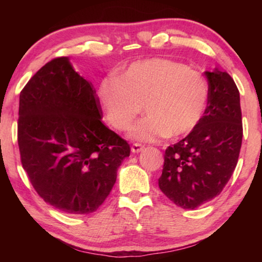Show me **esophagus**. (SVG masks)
Listing matches in <instances>:
<instances>
[{"label": "esophagus", "instance_id": "esophagus-1", "mask_svg": "<svg viewBox=\"0 0 262 262\" xmlns=\"http://www.w3.org/2000/svg\"><path fill=\"white\" fill-rule=\"evenodd\" d=\"M144 148H145V146L139 144V143H134V144H132V146H131V151L132 152H141L142 150H144Z\"/></svg>", "mask_w": 262, "mask_h": 262}]
</instances>
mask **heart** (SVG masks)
Instances as JSON below:
<instances>
[{"mask_svg": "<svg viewBox=\"0 0 262 262\" xmlns=\"http://www.w3.org/2000/svg\"><path fill=\"white\" fill-rule=\"evenodd\" d=\"M98 96L108 124L119 131L127 130L144 106L148 116L130 136L156 142L194 131L205 117L210 89L198 70L173 59L149 58L130 64L117 77L103 78Z\"/></svg>", "mask_w": 262, "mask_h": 262, "instance_id": "b5f03b06", "label": "heart"}]
</instances>
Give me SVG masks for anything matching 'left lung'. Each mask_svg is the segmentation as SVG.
Masks as SVG:
<instances>
[{
	"label": "left lung",
	"instance_id": "left-lung-1",
	"mask_svg": "<svg viewBox=\"0 0 262 262\" xmlns=\"http://www.w3.org/2000/svg\"><path fill=\"white\" fill-rule=\"evenodd\" d=\"M210 99L194 131L164 152L159 187L175 205L193 210L223 191L237 164L242 144L239 92L232 77L214 69L205 73Z\"/></svg>",
	"mask_w": 262,
	"mask_h": 262
}]
</instances>
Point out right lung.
<instances>
[{
  "instance_id": "obj_1",
  "label": "right lung",
  "mask_w": 262,
  "mask_h": 262,
  "mask_svg": "<svg viewBox=\"0 0 262 262\" xmlns=\"http://www.w3.org/2000/svg\"><path fill=\"white\" fill-rule=\"evenodd\" d=\"M101 118L94 87L67 57L46 63L20 93L21 163L35 192L63 212L98 210L130 156L128 143Z\"/></svg>"
}]
</instances>
